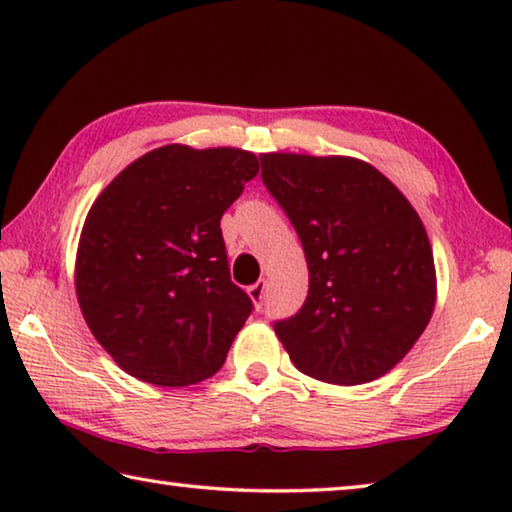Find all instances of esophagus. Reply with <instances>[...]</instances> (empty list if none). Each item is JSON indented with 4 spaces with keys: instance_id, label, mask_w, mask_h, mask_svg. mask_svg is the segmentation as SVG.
<instances>
[{
    "instance_id": "esophagus-1",
    "label": "esophagus",
    "mask_w": 512,
    "mask_h": 512,
    "mask_svg": "<svg viewBox=\"0 0 512 512\" xmlns=\"http://www.w3.org/2000/svg\"><path fill=\"white\" fill-rule=\"evenodd\" d=\"M248 296H250V300L255 302V307L257 309H262V305H264V296H266V282L264 280H259V282H255L253 287H248Z\"/></svg>"
}]
</instances>
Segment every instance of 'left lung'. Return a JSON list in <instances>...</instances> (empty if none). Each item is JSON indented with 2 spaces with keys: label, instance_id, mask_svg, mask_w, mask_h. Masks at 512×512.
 Returning a JSON list of instances; mask_svg holds the SVG:
<instances>
[{
  "label": "left lung",
  "instance_id": "8db88e82",
  "mask_svg": "<svg viewBox=\"0 0 512 512\" xmlns=\"http://www.w3.org/2000/svg\"><path fill=\"white\" fill-rule=\"evenodd\" d=\"M259 162L309 268L305 305L273 325L293 366L339 386L386 375L436 305V268L418 212L357 158L264 153Z\"/></svg>",
  "mask_w": 512,
  "mask_h": 512
}]
</instances>
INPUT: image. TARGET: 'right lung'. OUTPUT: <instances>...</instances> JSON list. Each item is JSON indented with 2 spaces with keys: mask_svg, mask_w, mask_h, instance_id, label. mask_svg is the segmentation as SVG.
Returning <instances> with one entry per match:
<instances>
[{
  "mask_svg": "<svg viewBox=\"0 0 512 512\" xmlns=\"http://www.w3.org/2000/svg\"><path fill=\"white\" fill-rule=\"evenodd\" d=\"M257 171L250 151L167 144L128 164L90 207L76 298L128 375L178 388L223 366L253 300L230 280L221 216Z\"/></svg>",
  "mask_w": 512,
  "mask_h": 512,
  "instance_id": "1",
  "label": "right lung"
}]
</instances>
